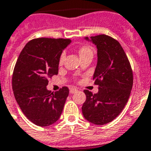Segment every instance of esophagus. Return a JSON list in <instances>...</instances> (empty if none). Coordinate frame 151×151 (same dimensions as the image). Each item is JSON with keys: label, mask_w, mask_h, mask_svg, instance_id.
Returning <instances> with one entry per match:
<instances>
[{"label": "esophagus", "mask_w": 151, "mask_h": 151, "mask_svg": "<svg viewBox=\"0 0 151 151\" xmlns=\"http://www.w3.org/2000/svg\"><path fill=\"white\" fill-rule=\"evenodd\" d=\"M78 91L77 88H70V93H76Z\"/></svg>", "instance_id": "34e87169"}]
</instances>
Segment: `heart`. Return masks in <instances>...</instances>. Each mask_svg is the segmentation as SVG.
Segmentation results:
<instances>
[{
    "label": "heart",
    "mask_w": 151,
    "mask_h": 151,
    "mask_svg": "<svg viewBox=\"0 0 151 151\" xmlns=\"http://www.w3.org/2000/svg\"><path fill=\"white\" fill-rule=\"evenodd\" d=\"M79 53H80V56H82V55L87 54V53H93V50H92V49H91L90 47L82 46L81 49H80ZM64 59H65V53H63L62 54H61L60 58H59V63L60 64L63 63Z\"/></svg>",
    "instance_id": "1"
}]
</instances>
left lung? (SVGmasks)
<instances>
[{"label":"left lung","mask_w":151,"mask_h":151,"mask_svg":"<svg viewBox=\"0 0 151 151\" xmlns=\"http://www.w3.org/2000/svg\"><path fill=\"white\" fill-rule=\"evenodd\" d=\"M97 46L98 61L93 74L98 92L93 94L84 90L86 101L83 115L96 125L111 122L128 102L132 88V71L126 53L117 40L106 35L84 37Z\"/></svg>","instance_id":"obj_1"}]
</instances>
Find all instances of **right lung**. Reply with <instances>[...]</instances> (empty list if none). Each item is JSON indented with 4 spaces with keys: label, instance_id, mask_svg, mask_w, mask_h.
<instances>
[{
    "label": "right lung",
    "instance_id": "obj_1",
    "mask_svg": "<svg viewBox=\"0 0 151 151\" xmlns=\"http://www.w3.org/2000/svg\"><path fill=\"white\" fill-rule=\"evenodd\" d=\"M69 39L37 38L30 40L19 54L12 77L16 101L30 121L40 127L60 118L69 94L67 87L53 93L48 79L58 73L59 58Z\"/></svg>",
    "mask_w": 151,
    "mask_h": 151
}]
</instances>
